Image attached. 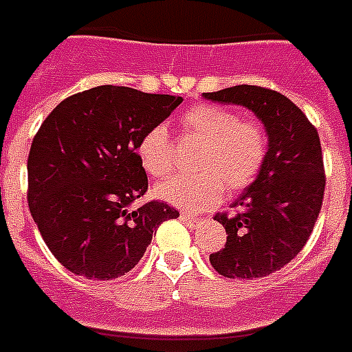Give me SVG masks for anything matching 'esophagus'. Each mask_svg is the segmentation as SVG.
I'll list each match as a JSON object with an SVG mask.
<instances>
[{
    "instance_id": "obj_1",
    "label": "esophagus",
    "mask_w": 352,
    "mask_h": 352,
    "mask_svg": "<svg viewBox=\"0 0 352 352\" xmlns=\"http://www.w3.org/2000/svg\"><path fill=\"white\" fill-rule=\"evenodd\" d=\"M181 219L188 225V227H190V229H197V225L201 223L199 218H195V216H190V214H181Z\"/></svg>"
}]
</instances>
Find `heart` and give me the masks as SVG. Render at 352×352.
Listing matches in <instances>:
<instances>
[{"instance_id": "heart-1", "label": "heart", "mask_w": 352, "mask_h": 352, "mask_svg": "<svg viewBox=\"0 0 352 352\" xmlns=\"http://www.w3.org/2000/svg\"><path fill=\"white\" fill-rule=\"evenodd\" d=\"M186 140L197 142L195 173L173 175L158 182L155 194L170 205L201 210L223 197L225 186L238 192L258 177L267 155V134L262 123L240 120L230 109L203 103L181 116ZM136 155L153 177L168 175L173 168V147L164 125L149 129L138 142Z\"/></svg>"}]
</instances>
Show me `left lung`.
<instances>
[{
  "label": "left lung",
  "mask_w": 352,
  "mask_h": 352,
  "mask_svg": "<svg viewBox=\"0 0 352 352\" xmlns=\"http://www.w3.org/2000/svg\"><path fill=\"white\" fill-rule=\"evenodd\" d=\"M203 98L249 109L270 138L264 166L232 203L234 212L214 216L227 243L210 254L223 277H265L301 253L318 221L325 192L319 134L299 107L270 88L238 85Z\"/></svg>",
  "instance_id": "1"
}]
</instances>
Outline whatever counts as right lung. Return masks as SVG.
Returning <instances> with one entry per match:
<instances>
[{
	"label": "right lung",
	"mask_w": 352,
	"mask_h": 352,
	"mask_svg": "<svg viewBox=\"0 0 352 352\" xmlns=\"http://www.w3.org/2000/svg\"><path fill=\"white\" fill-rule=\"evenodd\" d=\"M182 103L179 96L96 87L58 103L40 125L27 160V201L53 256L80 277L111 280L144 256L153 232L179 218L149 201L136 147Z\"/></svg>",
	"instance_id": "obj_1"
}]
</instances>
